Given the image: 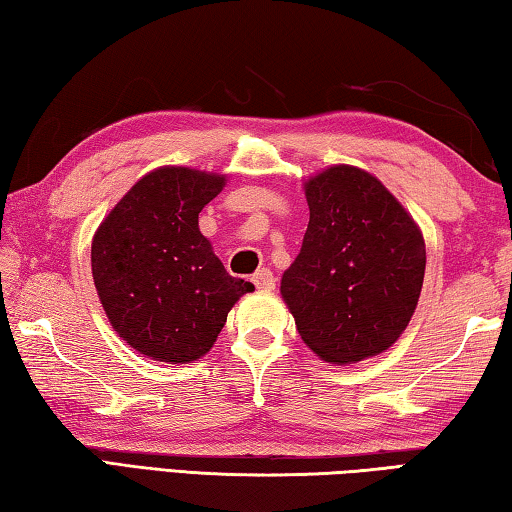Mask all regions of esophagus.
Wrapping results in <instances>:
<instances>
[{"label":"esophagus","instance_id":"obj_1","mask_svg":"<svg viewBox=\"0 0 512 512\" xmlns=\"http://www.w3.org/2000/svg\"><path fill=\"white\" fill-rule=\"evenodd\" d=\"M251 281H254V285L258 290H274L276 285V276L272 270H267V267H261L254 276H251Z\"/></svg>","mask_w":512,"mask_h":512}]
</instances>
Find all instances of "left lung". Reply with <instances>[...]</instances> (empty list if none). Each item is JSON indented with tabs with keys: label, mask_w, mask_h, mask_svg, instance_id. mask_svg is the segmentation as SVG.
<instances>
[{
	"label": "left lung",
	"mask_w": 512,
	"mask_h": 512,
	"mask_svg": "<svg viewBox=\"0 0 512 512\" xmlns=\"http://www.w3.org/2000/svg\"><path fill=\"white\" fill-rule=\"evenodd\" d=\"M310 222L281 294L326 362L373 357L407 328L425 279V240L380 179L333 166L306 184Z\"/></svg>",
	"instance_id": "obj_1"
}]
</instances>
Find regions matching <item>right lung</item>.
I'll use <instances>...</instances> for the list:
<instances>
[{
	"instance_id": "add662e5",
	"label": "right lung",
	"mask_w": 512,
	"mask_h": 512,
	"mask_svg": "<svg viewBox=\"0 0 512 512\" xmlns=\"http://www.w3.org/2000/svg\"><path fill=\"white\" fill-rule=\"evenodd\" d=\"M224 177L166 166L141 177L98 227L92 274L105 315L134 351L186 364L209 353L249 281L213 254L197 215Z\"/></svg>"
}]
</instances>
